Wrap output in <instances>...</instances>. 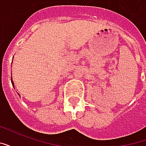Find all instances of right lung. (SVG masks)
<instances>
[{
	"label": "right lung",
	"instance_id": "right-lung-1",
	"mask_svg": "<svg viewBox=\"0 0 146 146\" xmlns=\"http://www.w3.org/2000/svg\"><path fill=\"white\" fill-rule=\"evenodd\" d=\"M11 83H12V85L14 86V83H13V81H12V80H11Z\"/></svg>",
	"mask_w": 146,
	"mask_h": 146
}]
</instances>
